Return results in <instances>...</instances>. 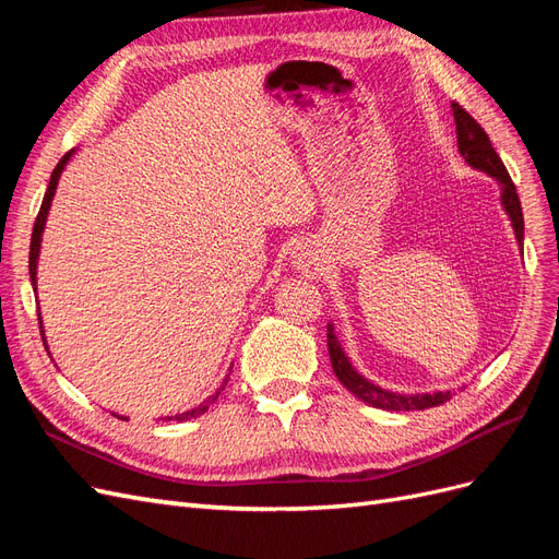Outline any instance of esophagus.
<instances>
[{
    "label": "esophagus",
    "instance_id": "1",
    "mask_svg": "<svg viewBox=\"0 0 559 559\" xmlns=\"http://www.w3.org/2000/svg\"><path fill=\"white\" fill-rule=\"evenodd\" d=\"M294 267L302 277L314 280L319 275H324V259L312 245H298L294 251Z\"/></svg>",
    "mask_w": 559,
    "mask_h": 559
}]
</instances>
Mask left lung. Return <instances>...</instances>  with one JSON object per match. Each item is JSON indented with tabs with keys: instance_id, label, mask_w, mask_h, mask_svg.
<instances>
[{
	"instance_id": "8db88e82",
	"label": "left lung",
	"mask_w": 559,
	"mask_h": 559,
	"mask_svg": "<svg viewBox=\"0 0 559 559\" xmlns=\"http://www.w3.org/2000/svg\"><path fill=\"white\" fill-rule=\"evenodd\" d=\"M452 114H454V123H456V146H460V154L464 156V160L471 167H476V170H480V173H485V175H489V177L499 181V186H501V205L511 218V226L515 230V240H518L520 251H522L524 218H522V207H520L515 183L511 181L509 170H506V165L501 163L492 142H489V138H487V132L480 128L476 118H473L466 109H462L456 103H452ZM326 331H329L326 333L329 357H331V366H333L335 378L341 380L354 396L361 399L368 405H373V408H382V411H425V408H433V405H441V403L452 399L450 392L396 394V392H389V389H382V386L373 384L370 380H366L361 373H357V368L349 364L341 341H337L333 324H329Z\"/></svg>"
}]
</instances>
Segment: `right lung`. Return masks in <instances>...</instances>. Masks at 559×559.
Returning a JSON list of instances; mask_svg holds the SVG:
<instances>
[{"label": "right lung", "instance_id": "1", "mask_svg": "<svg viewBox=\"0 0 559 559\" xmlns=\"http://www.w3.org/2000/svg\"><path fill=\"white\" fill-rule=\"evenodd\" d=\"M72 154H74V151H70V154H64V156L60 158V163L56 165L53 175H50L48 189H46V195H44V202H41V210H39V214H37L35 228H32V242H29V282H32V289H37V261H39V249H41V233H44V226H46V216H48L50 202H53V195H56V189H58V179H60V175H62V170H64L67 160L72 158ZM39 329H41V341H44V347H46V352H48L46 337H44L41 312H39ZM226 384H228V378L222 382V386H218V392H216V394H212V396H210L205 403H200L198 408H193V411H186V413H181V415H175V419H177V421H183V419H191V417H198V415L205 413V411L210 408V405H212V403L218 399V394L224 392ZM121 419H126V417H121ZM167 419H173V417H167Z\"/></svg>", "mask_w": 559, "mask_h": 559}]
</instances>
